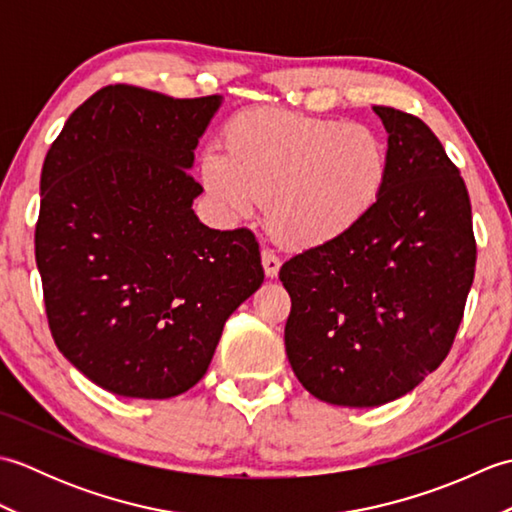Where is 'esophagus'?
Wrapping results in <instances>:
<instances>
[{
  "instance_id": "obj_1",
  "label": "esophagus",
  "mask_w": 512,
  "mask_h": 512,
  "mask_svg": "<svg viewBox=\"0 0 512 512\" xmlns=\"http://www.w3.org/2000/svg\"><path fill=\"white\" fill-rule=\"evenodd\" d=\"M262 266H264V273H266V277H277L279 275V268H281V259L275 255V253H270V250H262Z\"/></svg>"
}]
</instances>
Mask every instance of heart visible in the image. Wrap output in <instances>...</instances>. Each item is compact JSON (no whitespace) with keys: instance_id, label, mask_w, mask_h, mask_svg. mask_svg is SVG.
<instances>
[{"instance_id":"heart-1","label":"heart","mask_w":512,"mask_h":512,"mask_svg":"<svg viewBox=\"0 0 512 512\" xmlns=\"http://www.w3.org/2000/svg\"><path fill=\"white\" fill-rule=\"evenodd\" d=\"M224 140L200 158L217 213L244 220L268 200L270 231L288 246L341 242L383 200L389 151L367 125L262 107L235 116Z\"/></svg>"}]
</instances>
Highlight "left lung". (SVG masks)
<instances>
[{"instance_id":"1","label":"left lung","mask_w":512,"mask_h":512,"mask_svg":"<svg viewBox=\"0 0 512 512\" xmlns=\"http://www.w3.org/2000/svg\"><path fill=\"white\" fill-rule=\"evenodd\" d=\"M389 180L354 233L281 266L292 299L286 354L314 398L378 407L447 358L475 275L471 200L458 167L420 118L374 105Z\"/></svg>"}]
</instances>
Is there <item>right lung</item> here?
Returning a JSON list of instances; mask_svg holds the SVG:
<instances>
[{"mask_svg":"<svg viewBox=\"0 0 512 512\" xmlns=\"http://www.w3.org/2000/svg\"><path fill=\"white\" fill-rule=\"evenodd\" d=\"M222 96L107 85L41 169L35 257L52 339L92 383L173 398L206 374L226 319L262 286L255 235L193 213V151Z\"/></svg>","mask_w":512,"mask_h":512,"instance_id":"obj_1","label":"right lung"}]
</instances>
